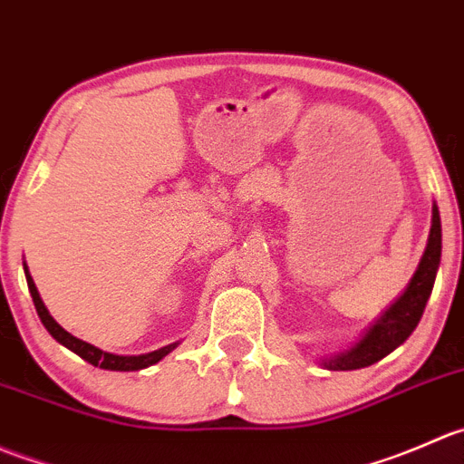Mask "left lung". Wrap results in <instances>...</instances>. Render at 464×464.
Listing matches in <instances>:
<instances>
[{"mask_svg": "<svg viewBox=\"0 0 464 464\" xmlns=\"http://www.w3.org/2000/svg\"><path fill=\"white\" fill-rule=\"evenodd\" d=\"M440 255H442V226H440L438 205L433 203V217H430V232L426 241V250L421 255L415 275L408 282L406 291L374 320L368 332L347 350L336 352L332 356H320L318 363L324 370H361L377 363L390 352L397 350L420 323L424 306L433 291L435 275L440 268Z\"/></svg>", "mask_w": 464, "mask_h": 464, "instance_id": "obj_1", "label": "left lung"}]
</instances>
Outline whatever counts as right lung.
I'll return each mask as SVG.
<instances>
[{
	"label": "right lung",
	"instance_id": "obj_1",
	"mask_svg": "<svg viewBox=\"0 0 464 464\" xmlns=\"http://www.w3.org/2000/svg\"><path fill=\"white\" fill-rule=\"evenodd\" d=\"M24 275H26V284H29L31 297H34L35 311H38L44 329H47V332L52 334V336L56 338L63 347L72 350L74 354L81 356L82 361H87V363L94 365V368L112 370V372H135V370H144V368H149V365H155L158 361H162L164 356L171 354V352L180 345V343H171V345H164V347H160V350L149 352V354H137V356H123V354H112V352L99 350V347H94V345H90V343L81 341V338L72 336L67 329H63L61 324L52 318L49 309L44 306L43 297H40L38 288H35V282H34V277L29 275L26 264H24Z\"/></svg>",
	"mask_w": 464,
	"mask_h": 464
}]
</instances>
